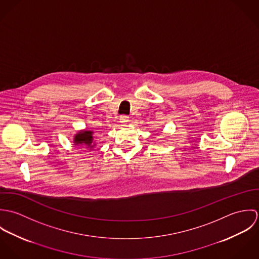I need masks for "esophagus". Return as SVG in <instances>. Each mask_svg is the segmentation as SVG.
Here are the masks:
<instances>
[{"mask_svg":"<svg viewBox=\"0 0 259 259\" xmlns=\"http://www.w3.org/2000/svg\"><path fill=\"white\" fill-rule=\"evenodd\" d=\"M128 120H130V118H128V116H126V115H121V116L119 117V121L122 122V123H126Z\"/></svg>","mask_w":259,"mask_h":259,"instance_id":"34e87169","label":"esophagus"}]
</instances>
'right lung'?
Segmentation results:
<instances>
[{"mask_svg":"<svg viewBox=\"0 0 259 259\" xmlns=\"http://www.w3.org/2000/svg\"><path fill=\"white\" fill-rule=\"evenodd\" d=\"M94 132L92 131H80L74 136V143L76 146H85L88 148H93L96 144H94Z\"/></svg>","mask_w":259,"mask_h":259,"instance_id":"1","label":"right lung"}]
</instances>
